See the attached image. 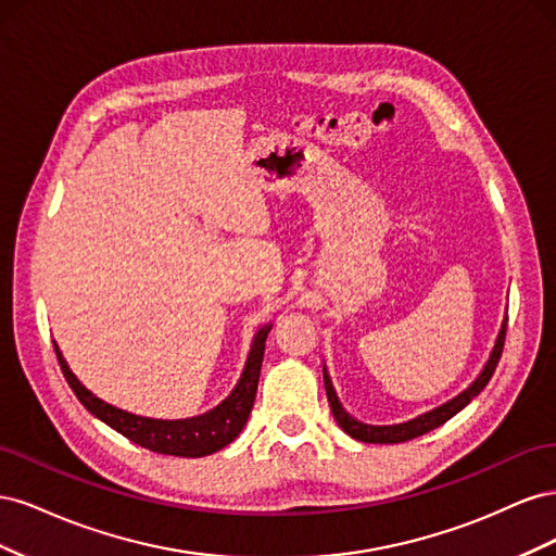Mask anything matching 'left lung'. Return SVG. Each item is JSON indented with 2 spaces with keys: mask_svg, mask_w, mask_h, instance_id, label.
I'll return each mask as SVG.
<instances>
[{
  "mask_svg": "<svg viewBox=\"0 0 556 556\" xmlns=\"http://www.w3.org/2000/svg\"><path fill=\"white\" fill-rule=\"evenodd\" d=\"M506 327H508V317L503 319L501 331H498V339H496V343H494V350H492L490 359H486V364H484V368L480 371V376H478L473 382H470V387H466V390H464L459 396H454L452 401L443 403V406L433 408V410H429V413H425V415H419V417H415V419H408V422H403V425L376 427V425H364V422H359V419L352 417V415L341 406V401H339V396H336L331 378H329L327 368H325V390H327V399H329V406H331L333 419H336V422H339V427H341L348 435H352V439H357V441H362V443H406V441H410V439H417V435H422V433H427V431H431V429H435V427L445 425L450 417H454L462 408H466L468 403L473 401V399L484 390L486 382L492 380V376H494V371H496V366H498V359H501L503 343H506Z\"/></svg>",
  "mask_w": 556,
  "mask_h": 556,
  "instance_id": "8db88e82",
  "label": "left lung"
}]
</instances>
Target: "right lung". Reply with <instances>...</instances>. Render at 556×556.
Instances as JSON below:
<instances>
[{
  "label": "right lung",
  "instance_id": "right-lung-1",
  "mask_svg": "<svg viewBox=\"0 0 556 556\" xmlns=\"http://www.w3.org/2000/svg\"><path fill=\"white\" fill-rule=\"evenodd\" d=\"M268 331H271V325H264L255 333L243 376L239 384L233 387V392L220 403V406L188 419H153L115 408L111 403L97 399L90 390L80 384V380L72 374V368L66 366L58 345L55 355L66 382H70L83 406H86L94 417L102 419L104 425H109L117 433H123L125 439L160 454H174V457H206V454H213L229 445L248 422V415L257 394L264 343Z\"/></svg>",
  "mask_w": 556,
  "mask_h": 556
}]
</instances>
